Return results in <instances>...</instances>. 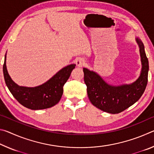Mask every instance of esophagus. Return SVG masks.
<instances>
[{"mask_svg": "<svg viewBox=\"0 0 154 154\" xmlns=\"http://www.w3.org/2000/svg\"><path fill=\"white\" fill-rule=\"evenodd\" d=\"M75 63H76L77 66L78 67H82L85 64V61L82 58H79L76 60L75 61Z\"/></svg>", "mask_w": 154, "mask_h": 154, "instance_id": "esophagus-1", "label": "esophagus"}]
</instances>
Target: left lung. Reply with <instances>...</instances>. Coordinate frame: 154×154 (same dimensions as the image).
I'll list each match as a JSON object with an SVG mask.
<instances>
[{
	"label": "left lung",
	"mask_w": 154,
	"mask_h": 154,
	"mask_svg": "<svg viewBox=\"0 0 154 154\" xmlns=\"http://www.w3.org/2000/svg\"><path fill=\"white\" fill-rule=\"evenodd\" d=\"M139 48L141 71L139 77L130 84L113 85L106 83L95 71L83 68L84 82L90 102L96 108L106 113L116 114L137 102L141 97L147 84L149 62L141 40L135 38Z\"/></svg>",
	"instance_id": "8db88e82"
}]
</instances>
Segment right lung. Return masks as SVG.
Masks as SVG:
<instances>
[{"label":"right lung","mask_w":154,"mask_h":154,"mask_svg":"<svg viewBox=\"0 0 154 154\" xmlns=\"http://www.w3.org/2000/svg\"><path fill=\"white\" fill-rule=\"evenodd\" d=\"M7 54L5 56L3 75L7 88L21 105L32 110L51 107L58 104L63 94V86L76 64H71L62 68L43 84L35 87L20 86L9 76L6 65Z\"/></svg>","instance_id":"right-lung-1"}]
</instances>
